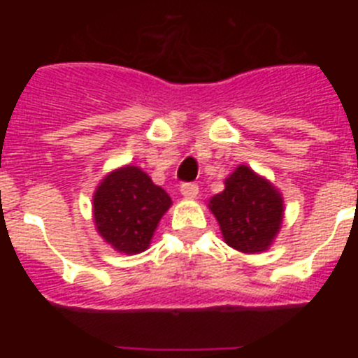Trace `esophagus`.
<instances>
[{"instance_id": "obj_1", "label": "esophagus", "mask_w": 358, "mask_h": 358, "mask_svg": "<svg viewBox=\"0 0 358 358\" xmlns=\"http://www.w3.org/2000/svg\"><path fill=\"white\" fill-rule=\"evenodd\" d=\"M181 195L186 199H195L199 195V186L195 182H185L181 186Z\"/></svg>"}]
</instances>
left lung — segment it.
<instances>
[{
  "label": "left lung",
  "instance_id": "8db88e82",
  "mask_svg": "<svg viewBox=\"0 0 358 358\" xmlns=\"http://www.w3.org/2000/svg\"><path fill=\"white\" fill-rule=\"evenodd\" d=\"M217 218L229 248L240 252H264L276 238L283 220V197L267 179L240 164L226 179L224 192L211 197Z\"/></svg>",
  "mask_w": 358,
  "mask_h": 358
}]
</instances>
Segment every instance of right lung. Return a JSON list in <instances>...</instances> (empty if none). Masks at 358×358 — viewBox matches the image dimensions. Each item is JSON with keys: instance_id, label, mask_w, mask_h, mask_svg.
<instances>
[{"instance_id": "add662e5", "label": "right lung", "mask_w": 358, "mask_h": 358, "mask_svg": "<svg viewBox=\"0 0 358 358\" xmlns=\"http://www.w3.org/2000/svg\"><path fill=\"white\" fill-rule=\"evenodd\" d=\"M172 199L138 166L107 173L93 195L94 226L110 248L138 255L148 248Z\"/></svg>"}]
</instances>
